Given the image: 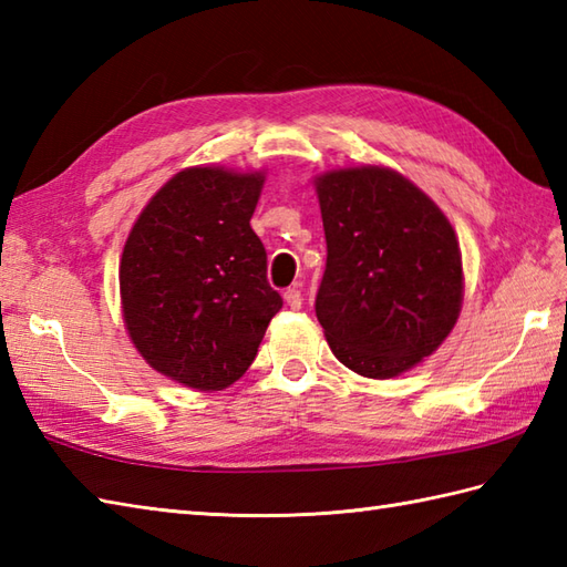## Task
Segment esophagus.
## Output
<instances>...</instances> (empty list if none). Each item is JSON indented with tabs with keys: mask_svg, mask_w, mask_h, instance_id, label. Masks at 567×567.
I'll list each match as a JSON object with an SVG mask.
<instances>
[{
	"mask_svg": "<svg viewBox=\"0 0 567 567\" xmlns=\"http://www.w3.org/2000/svg\"><path fill=\"white\" fill-rule=\"evenodd\" d=\"M285 302L290 309H302V290H299V285L295 287H287L285 290Z\"/></svg>",
	"mask_w": 567,
	"mask_h": 567,
	"instance_id": "1",
	"label": "esophagus"
}]
</instances>
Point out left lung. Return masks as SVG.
Wrapping results in <instances>:
<instances>
[{
  "label": "left lung",
  "mask_w": 567,
  "mask_h": 567,
  "mask_svg": "<svg viewBox=\"0 0 567 567\" xmlns=\"http://www.w3.org/2000/svg\"><path fill=\"white\" fill-rule=\"evenodd\" d=\"M317 192L327 270L315 309L331 351L363 378L400 375L436 351L461 311L453 226L388 167L327 173Z\"/></svg>",
  "instance_id": "obj_1"
}]
</instances>
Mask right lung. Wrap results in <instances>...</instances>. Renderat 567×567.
<instances>
[{"instance_id": "add662e5", "label": "right lung", "mask_w": 567, "mask_h": 567, "mask_svg": "<svg viewBox=\"0 0 567 567\" xmlns=\"http://www.w3.org/2000/svg\"><path fill=\"white\" fill-rule=\"evenodd\" d=\"M260 187V173L187 167L155 192L126 238L118 287L131 341L192 390H224L244 375L282 307L250 228Z\"/></svg>"}]
</instances>
